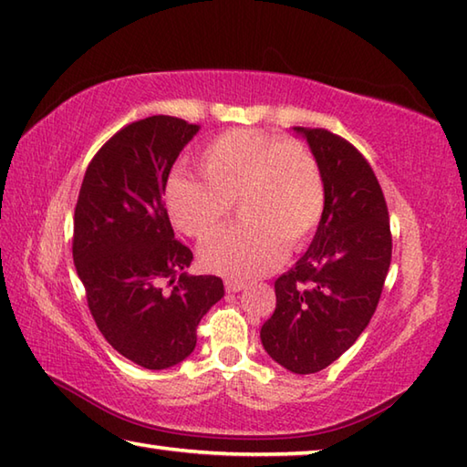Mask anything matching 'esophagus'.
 Wrapping results in <instances>:
<instances>
[{
	"label": "esophagus",
	"instance_id": "obj_1",
	"mask_svg": "<svg viewBox=\"0 0 467 467\" xmlns=\"http://www.w3.org/2000/svg\"><path fill=\"white\" fill-rule=\"evenodd\" d=\"M245 285L240 283V280H234V278H227L225 280V290L227 293H240V290H244Z\"/></svg>",
	"mask_w": 467,
	"mask_h": 467
}]
</instances>
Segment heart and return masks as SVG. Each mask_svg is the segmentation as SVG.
<instances>
[{"instance_id":"1","label":"heart","mask_w":467,"mask_h":467,"mask_svg":"<svg viewBox=\"0 0 467 467\" xmlns=\"http://www.w3.org/2000/svg\"><path fill=\"white\" fill-rule=\"evenodd\" d=\"M205 181L174 177L166 209L182 234L205 237L230 215L232 203L245 222L225 227L201 248L207 268L248 280L276 266L286 250L309 240L325 211L319 162L301 142L237 128L203 148Z\"/></svg>"}]
</instances>
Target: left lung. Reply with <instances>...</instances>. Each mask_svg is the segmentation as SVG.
<instances>
[{"label":"left lung","instance_id":"left-lung-1","mask_svg":"<svg viewBox=\"0 0 467 467\" xmlns=\"http://www.w3.org/2000/svg\"><path fill=\"white\" fill-rule=\"evenodd\" d=\"M295 130L319 162L325 211L309 250L276 278V309L260 339L286 370L315 374L370 323L390 268L392 235L380 182L358 148L323 128Z\"/></svg>","mask_w":467,"mask_h":467}]
</instances>
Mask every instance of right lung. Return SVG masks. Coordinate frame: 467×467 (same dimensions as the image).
Instances as JSON below:
<instances>
[{
    "mask_svg": "<svg viewBox=\"0 0 467 467\" xmlns=\"http://www.w3.org/2000/svg\"><path fill=\"white\" fill-rule=\"evenodd\" d=\"M199 126L171 116L131 121L85 171L73 227V260L97 329L148 370L182 362L197 325L223 296L219 276H189L192 252L174 240L162 192Z\"/></svg>",
    "mask_w": 467,
    "mask_h": 467,
    "instance_id": "1",
    "label": "right lung"
}]
</instances>
